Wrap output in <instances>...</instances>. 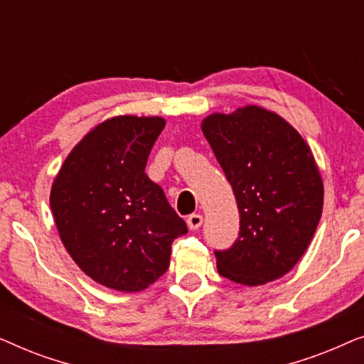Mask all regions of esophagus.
<instances>
[{"mask_svg":"<svg viewBox=\"0 0 364 364\" xmlns=\"http://www.w3.org/2000/svg\"><path fill=\"white\" fill-rule=\"evenodd\" d=\"M202 222H203V217L200 213H192V215L187 217V225L191 230H197V228L202 225Z\"/></svg>","mask_w":364,"mask_h":364,"instance_id":"esophagus-1","label":"esophagus"}]
</instances>
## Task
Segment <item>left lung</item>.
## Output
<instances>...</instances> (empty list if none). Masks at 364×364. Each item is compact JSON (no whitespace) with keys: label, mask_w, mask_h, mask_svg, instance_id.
<instances>
[{"label":"left lung","mask_w":364,"mask_h":364,"mask_svg":"<svg viewBox=\"0 0 364 364\" xmlns=\"http://www.w3.org/2000/svg\"><path fill=\"white\" fill-rule=\"evenodd\" d=\"M235 196L240 232L215 250L222 277L257 287L287 275L310 245L323 210V181L303 137L278 114L258 106L203 119Z\"/></svg>","instance_id":"left-lung-1"}]
</instances>
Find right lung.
I'll return each instance as SVG.
<instances>
[{
    "label": "right lung",
    "mask_w": 364,
    "mask_h": 364,
    "mask_svg": "<svg viewBox=\"0 0 364 364\" xmlns=\"http://www.w3.org/2000/svg\"><path fill=\"white\" fill-rule=\"evenodd\" d=\"M162 117L107 119L73 149L54 178L51 210L59 237L94 282L141 291L167 272L172 242L187 225L147 177Z\"/></svg>",
    "instance_id": "right-lung-1"
}]
</instances>
